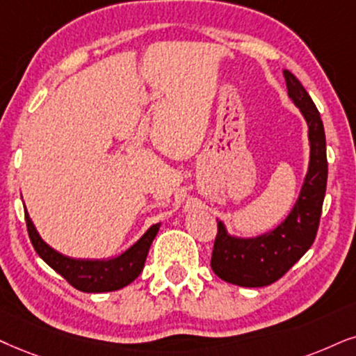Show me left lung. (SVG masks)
<instances>
[{
    "label": "left lung",
    "mask_w": 356,
    "mask_h": 356,
    "mask_svg": "<svg viewBox=\"0 0 356 356\" xmlns=\"http://www.w3.org/2000/svg\"><path fill=\"white\" fill-rule=\"evenodd\" d=\"M287 95L307 123L309 165L299 195L282 222L256 236H236L217 218L218 235L210 266L223 281L263 287L282 277L316 240L327 188V146L321 113L292 72L282 70Z\"/></svg>",
    "instance_id": "8db88e82"
}]
</instances>
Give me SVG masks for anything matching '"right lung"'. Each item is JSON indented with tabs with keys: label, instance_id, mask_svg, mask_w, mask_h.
<instances>
[{
	"label": "right lung",
	"instance_id": "obj_1",
	"mask_svg": "<svg viewBox=\"0 0 356 356\" xmlns=\"http://www.w3.org/2000/svg\"><path fill=\"white\" fill-rule=\"evenodd\" d=\"M26 225L35 253L51 266L54 271L67 279L75 289L82 292H111L123 289L141 274L145 268L151 243L159 232L161 223L151 225L147 230L139 236L123 253L105 259H77L58 253L52 246H49L38 228L31 220L28 210L24 207Z\"/></svg>",
	"mask_w": 356,
	"mask_h": 356
}]
</instances>
